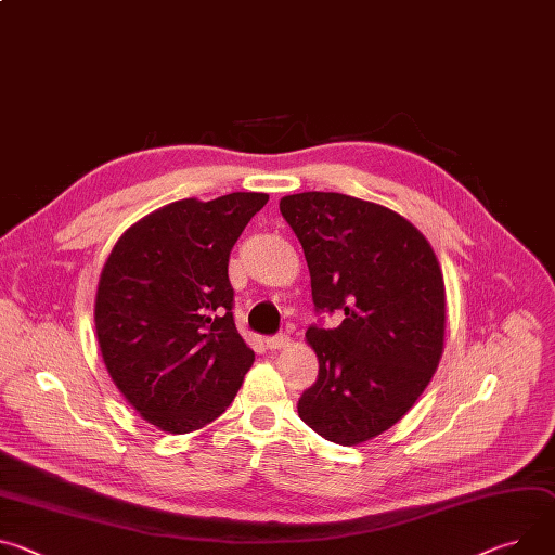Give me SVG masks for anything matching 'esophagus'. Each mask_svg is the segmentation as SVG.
<instances>
[{
  "instance_id": "1",
  "label": "esophagus",
  "mask_w": 555,
  "mask_h": 555,
  "mask_svg": "<svg viewBox=\"0 0 555 555\" xmlns=\"http://www.w3.org/2000/svg\"><path fill=\"white\" fill-rule=\"evenodd\" d=\"M266 345H268L270 349H285V347H289V336H287V334L270 336V338L266 340Z\"/></svg>"
}]
</instances>
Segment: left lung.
Instances as JSON below:
<instances>
[{"mask_svg":"<svg viewBox=\"0 0 555 555\" xmlns=\"http://www.w3.org/2000/svg\"><path fill=\"white\" fill-rule=\"evenodd\" d=\"M304 245L317 310H340L334 330L306 332L319 378L298 416L336 444L393 427L429 385L444 347V281L425 234L398 212L340 192L281 198Z\"/></svg>","mask_w":555,"mask_h":555,"instance_id":"1","label":"left lung"}]
</instances>
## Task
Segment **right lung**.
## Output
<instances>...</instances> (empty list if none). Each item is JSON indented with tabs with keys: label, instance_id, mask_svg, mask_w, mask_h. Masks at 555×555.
<instances>
[{
	"label": "right lung",
	"instance_id": "add662e5",
	"mask_svg": "<svg viewBox=\"0 0 555 555\" xmlns=\"http://www.w3.org/2000/svg\"><path fill=\"white\" fill-rule=\"evenodd\" d=\"M266 192L181 198L130 225L99 276L106 370L143 421L188 434L219 418L255 363L236 332L230 251Z\"/></svg>",
	"mask_w": 555,
	"mask_h": 555
}]
</instances>
